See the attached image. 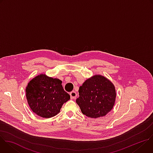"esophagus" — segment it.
I'll list each match as a JSON object with an SVG mask.
<instances>
[{"label":"esophagus","instance_id":"1","mask_svg":"<svg viewBox=\"0 0 153 153\" xmlns=\"http://www.w3.org/2000/svg\"><path fill=\"white\" fill-rule=\"evenodd\" d=\"M70 96H71V99H75V98L76 97V96H77V93H76L75 91H71V92L70 93Z\"/></svg>","mask_w":153,"mask_h":153}]
</instances>
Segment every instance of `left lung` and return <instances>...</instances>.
Wrapping results in <instances>:
<instances>
[{"instance_id":"left-lung-1","label":"left lung","mask_w":153,"mask_h":153,"mask_svg":"<svg viewBox=\"0 0 153 153\" xmlns=\"http://www.w3.org/2000/svg\"><path fill=\"white\" fill-rule=\"evenodd\" d=\"M76 103L88 117L106 116L114 106L116 93L113 83L105 77L94 75L85 81L79 90Z\"/></svg>"}]
</instances>
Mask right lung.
Listing matches in <instances>:
<instances>
[{
    "label": "right lung",
    "mask_w": 153,
    "mask_h": 153,
    "mask_svg": "<svg viewBox=\"0 0 153 153\" xmlns=\"http://www.w3.org/2000/svg\"><path fill=\"white\" fill-rule=\"evenodd\" d=\"M62 81L41 74L33 78L26 87V97L31 110L37 116L50 118L59 113L63 104L70 99Z\"/></svg>",
    "instance_id": "obj_1"
}]
</instances>
